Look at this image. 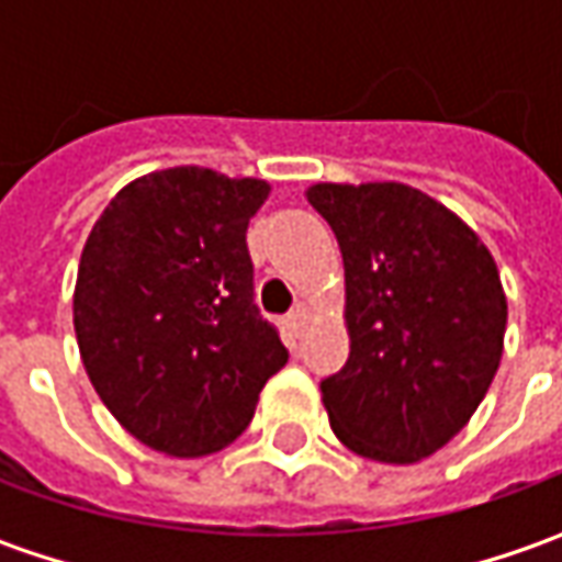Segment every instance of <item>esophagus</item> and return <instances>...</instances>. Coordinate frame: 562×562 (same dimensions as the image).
Returning a JSON list of instances; mask_svg holds the SVG:
<instances>
[{
    "mask_svg": "<svg viewBox=\"0 0 562 562\" xmlns=\"http://www.w3.org/2000/svg\"><path fill=\"white\" fill-rule=\"evenodd\" d=\"M306 318H310V313H306V306H296L291 315H288V328H291L293 335H300L303 328H306Z\"/></svg>",
    "mask_w": 562,
    "mask_h": 562,
    "instance_id": "1",
    "label": "esophagus"
}]
</instances>
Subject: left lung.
Segmentation results:
<instances>
[{"label": "left lung", "instance_id": "1", "mask_svg": "<svg viewBox=\"0 0 562 562\" xmlns=\"http://www.w3.org/2000/svg\"><path fill=\"white\" fill-rule=\"evenodd\" d=\"M344 256L350 357L322 381L337 441L419 463L472 419L504 357L501 271L457 212L397 181L313 184Z\"/></svg>", "mask_w": 562, "mask_h": 562}]
</instances>
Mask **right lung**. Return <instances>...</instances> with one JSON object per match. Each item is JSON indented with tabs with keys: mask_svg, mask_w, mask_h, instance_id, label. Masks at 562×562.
<instances>
[{
	"mask_svg": "<svg viewBox=\"0 0 562 562\" xmlns=\"http://www.w3.org/2000/svg\"><path fill=\"white\" fill-rule=\"evenodd\" d=\"M269 181L178 165L121 187L75 284L83 369L124 431L168 457L240 438L288 350L252 303L249 218Z\"/></svg>",
	"mask_w": 562,
	"mask_h": 562,
	"instance_id": "add662e5",
	"label": "right lung"
}]
</instances>
